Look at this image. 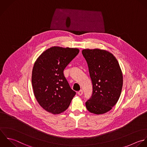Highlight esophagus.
Returning <instances> with one entry per match:
<instances>
[{"label": "esophagus", "mask_w": 147, "mask_h": 147, "mask_svg": "<svg viewBox=\"0 0 147 147\" xmlns=\"http://www.w3.org/2000/svg\"><path fill=\"white\" fill-rule=\"evenodd\" d=\"M82 94H83V90H80V91L78 92V94L79 96H81V95H82Z\"/></svg>", "instance_id": "1"}]
</instances>
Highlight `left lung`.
I'll list each match as a JSON object with an SVG mask.
<instances>
[{
	"instance_id": "left-lung-1",
	"label": "left lung",
	"mask_w": 147,
	"mask_h": 147,
	"mask_svg": "<svg viewBox=\"0 0 147 147\" xmlns=\"http://www.w3.org/2000/svg\"><path fill=\"white\" fill-rule=\"evenodd\" d=\"M82 53L93 85L92 96L86 107L94 114L105 113L116 104L121 93L123 77L119 63L112 53L104 50L84 49Z\"/></svg>"
}]
</instances>
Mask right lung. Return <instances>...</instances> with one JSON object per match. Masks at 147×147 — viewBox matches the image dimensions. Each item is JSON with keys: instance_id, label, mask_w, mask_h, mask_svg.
I'll return each mask as SVG.
<instances>
[{"instance_id": "add662e5", "label": "right lung", "mask_w": 147, "mask_h": 147, "mask_svg": "<svg viewBox=\"0 0 147 147\" xmlns=\"http://www.w3.org/2000/svg\"><path fill=\"white\" fill-rule=\"evenodd\" d=\"M79 51L76 48L54 46L43 52L35 61L31 77L33 91L38 102L47 112L62 113L76 95L63 70Z\"/></svg>"}]
</instances>
